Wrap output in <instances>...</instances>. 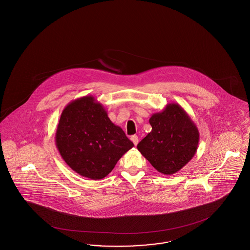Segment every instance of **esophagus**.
Masks as SVG:
<instances>
[{
    "label": "esophagus",
    "instance_id": "obj_1",
    "mask_svg": "<svg viewBox=\"0 0 250 250\" xmlns=\"http://www.w3.org/2000/svg\"><path fill=\"white\" fill-rule=\"evenodd\" d=\"M131 141L134 143V145L135 146H136L137 145V143H138V137H137V136H131Z\"/></svg>",
    "mask_w": 250,
    "mask_h": 250
}]
</instances>
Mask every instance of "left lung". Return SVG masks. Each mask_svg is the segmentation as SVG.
I'll list each match as a JSON object with an SVG mask.
<instances>
[{
    "mask_svg": "<svg viewBox=\"0 0 250 250\" xmlns=\"http://www.w3.org/2000/svg\"><path fill=\"white\" fill-rule=\"evenodd\" d=\"M149 124L151 132L138 143L137 149L159 172L174 174L196 153L200 139L196 125L175 103L152 114Z\"/></svg>",
    "mask_w": 250,
    "mask_h": 250,
    "instance_id": "8db88e82",
    "label": "left lung"
}]
</instances>
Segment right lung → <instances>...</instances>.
<instances>
[{
  "label": "right lung",
  "mask_w": 250,
  "mask_h": 250,
  "mask_svg": "<svg viewBox=\"0 0 250 250\" xmlns=\"http://www.w3.org/2000/svg\"><path fill=\"white\" fill-rule=\"evenodd\" d=\"M55 140L67 165L91 180L104 179L134 146L91 95L76 99L64 108Z\"/></svg>",
  "instance_id": "right-lung-1"
}]
</instances>
